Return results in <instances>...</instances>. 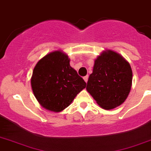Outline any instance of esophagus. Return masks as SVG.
Masks as SVG:
<instances>
[{"label":"esophagus","instance_id":"obj_1","mask_svg":"<svg viewBox=\"0 0 151 151\" xmlns=\"http://www.w3.org/2000/svg\"><path fill=\"white\" fill-rule=\"evenodd\" d=\"M88 75L85 76V77H83V80L86 81V83H87V82H88Z\"/></svg>","mask_w":151,"mask_h":151}]
</instances>
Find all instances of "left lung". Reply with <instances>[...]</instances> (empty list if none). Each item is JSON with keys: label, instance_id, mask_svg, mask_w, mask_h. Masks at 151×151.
Listing matches in <instances>:
<instances>
[{"label": "left lung", "instance_id": "1", "mask_svg": "<svg viewBox=\"0 0 151 151\" xmlns=\"http://www.w3.org/2000/svg\"><path fill=\"white\" fill-rule=\"evenodd\" d=\"M132 80L129 63L117 52L106 49L94 60L86 90L101 108L114 109L127 99Z\"/></svg>", "mask_w": 151, "mask_h": 151}]
</instances>
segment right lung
Instances as JSON below:
<instances>
[{
    "mask_svg": "<svg viewBox=\"0 0 151 151\" xmlns=\"http://www.w3.org/2000/svg\"><path fill=\"white\" fill-rule=\"evenodd\" d=\"M31 85L40 105L56 113L69 106L86 86V82L70 65L68 55L61 50L47 54L37 63Z\"/></svg>",
    "mask_w": 151,
    "mask_h": 151,
    "instance_id": "obj_1",
    "label": "right lung"
}]
</instances>
